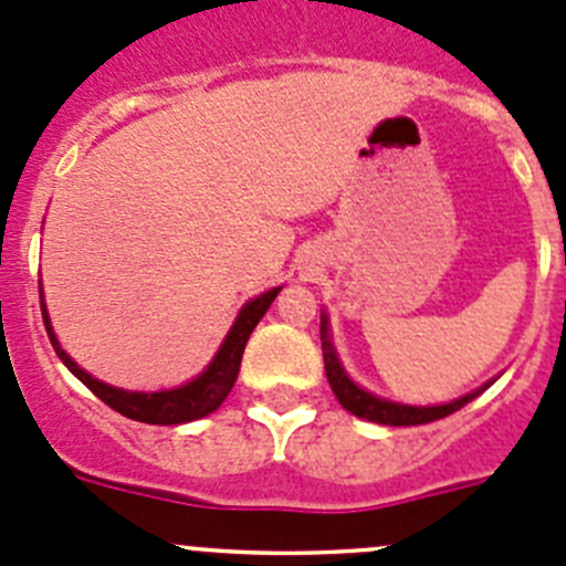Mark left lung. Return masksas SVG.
<instances>
[{"instance_id":"obj_1","label":"left lung","mask_w":566,"mask_h":566,"mask_svg":"<svg viewBox=\"0 0 566 566\" xmlns=\"http://www.w3.org/2000/svg\"><path fill=\"white\" fill-rule=\"evenodd\" d=\"M319 333H322V355H325V375H327V384H331L333 395L338 397V402H342L349 413H355V417H360V419H369V422L395 424V428H400V424L436 422V419L450 417V413H455L459 408H464L467 402H472L478 395H481V391H486L489 386H492V380H489L486 386H481V389L472 391V395L459 397V400H453V402H444V406H402V402L384 400V397H375V395H369V391L360 389V386H355L353 380H349V375L344 373L342 360H338L336 349H333L325 314H322Z\"/></svg>"}]
</instances>
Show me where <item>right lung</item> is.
Masks as SVG:
<instances>
[{"instance_id": "1", "label": "right lung", "mask_w": 566, "mask_h": 566, "mask_svg": "<svg viewBox=\"0 0 566 566\" xmlns=\"http://www.w3.org/2000/svg\"><path fill=\"white\" fill-rule=\"evenodd\" d=\"M277 292L280 286L272 289V292H263L261 297L250 300V303L239 311L233 327L228 331L222 347H219V353L213 355V360L206 367V373L197 375L191 384L177 386V389H166V391H125L91 378L85 369H80L77 364L69 358V353L61 347V342H57L55 331H52L50 314H46L44 294H41V314H44L46 333H50V342L52 347H55L57 358H61L69 367V373H72L77 380H83V384L88 386V389L94 391L105 406H111L113 411H118L122 417L136 419V422L180 424V422H191V419L208 417V413H213L219 406H222L224 397H228L230 389H233L235 378H239L241 355H244L247 338H250V333L255 331V325L261 322V316L266 314L272 300L277 297Z\"/></svg>"}]
</instances>
